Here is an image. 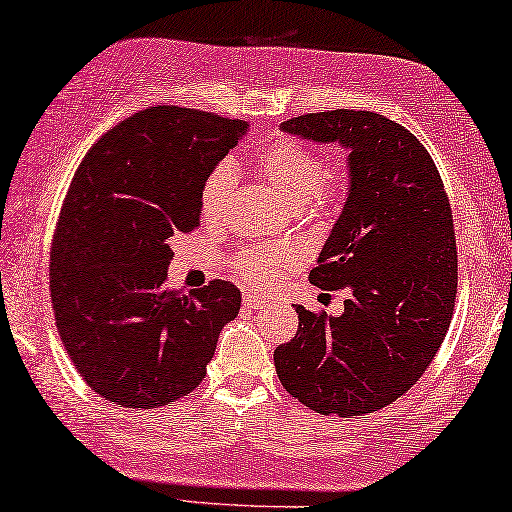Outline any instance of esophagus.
I'll use <instances>...</instances> for the list:
<instances>
[{
  "label": "esophagus",
  "mask_w": 512,
  "mask_h": 512,
  "mask_svg": "<svg viewBox=\"0 0 512 512\" xmlns=\"http://www.w3.org/2000/svg\"><path fill=\"white\" fill-rule=\"evenodd\" d=\"M243 304L248 309H262V307H267V302L264 300H260V297H255V295H245L243 297Z\"/></svg>",
  "instance_id": "1"
}]
</instances>
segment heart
Segmentation results:
<instances>
[{"label": "heart", "instance_id": "obj_1", "mask_svg": "<svg viewBox=\"0 0 512 512\" xmlns=\"http://www.w3.org/2000/svg\"><path fill=\"white\" fill-rule=\"evenodd\" d=\"M255 170L293 210L304 205L328 203L342 189L340 172L328 167L326 158L297 141H276L255 155ZM236 172L229 163L217 165L200 186V217L208 224L224 222ZM297 262L293 248L243 250L231 257V271L238 281L252 288H264L281 276L283 267Z\"/></svg>", "mask_w": 512, "mask_h": 512}]
</instances>
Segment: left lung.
<instances>
[{
	"mask_svg": "<svg viewBox=\"0 0 512 512\" xmlns=\"http://www.w3.org/2000/svg\"><path fill=\"white\" fill-rule=\"evenodd\" d=\"M286 134L347 151V196L309 271L347 290L345 312L295 304L297 335L276 347L281 385L316 413L361 416L399 399L435 359L456 302L454 219L425 146L371 111L309 113Z\"/></svg>",
	"mask_w": 512,
	"mask_h": 512,
	"instance_id": "left-lung-1",
	"label": "left lung"
}]
</instances>
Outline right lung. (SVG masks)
<instances>
[{
  "mask_svg": "<svg viewBox=\"0 0 512 512\" xmlns=\"http://www.w3.org/2000/svg\"><path fill=\"white\" fill-rule=\"evenodd\" d=\"M248 122L179 106L122 120L77 167L58 217L49 286L77 373L127 409L189 394L241 309L226 281L165 288L172 238L200 224V186Z\"/></svg>",
  "mask_w": 512,
  "mask_h": 512,
  "instance_id": "right-lung-1",
  "label": "right lung"
}]
</instances>
